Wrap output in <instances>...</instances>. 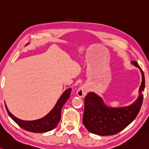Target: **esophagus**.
I'll return each mask as SVG.
<instances>
[{
	"label": "esophagus",
	"instance_id": "obj_1",
	"mask_svg": "<svg viewBox=\"0 0 149 149\" xmlns=\"http://www.w3.org/2000/svg\"><path fill=\"white\" fill-rule=\"evenodd\" d=\"M77 93L79 97L83 98L87 94V89H86V87H84V86H81V87L78 88Z\"/></svg>",
	"mask_w": 149,
	"mask_h": 149
}]
</instances>
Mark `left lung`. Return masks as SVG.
<instances>
[{"instance_id":"obj_1","label":"left lung","mask_w":149,"mask_h":149,"mask_svg":"<svg viewBox=\"0 0 149 149\" xmlns=\"http://www.w3.org/2000/svg\"><path fill=\"white\" fill-rule=\"evenodd\" d=\"M131 63L136 67L140 68L142 74V82L139 88L138 98L129 106L112 108L107 107L102 98L97 94L88 93L84 98L82 123L91 133L100 136L117 134L130 125L139 114L143 100L145 74L136 61Z\"/></svg>"}]
</instances>
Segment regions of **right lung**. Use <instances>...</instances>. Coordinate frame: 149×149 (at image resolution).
I'll return each instance as SVG.
<instances>
[{"instance_id":"right-lung-1","label":"right lung","mask_w":149,"mask_h":149,"mask_svg":"<svg viewBox=\"0 0 149 149\" xmlns=\"http://www.w3.org/2000/svg\"><path fill=\"white\" fill-rule=\"evenodd\" d=\"M72 89L69 88L63 93L56 104L50 113L40 119L35 120H23L19 119L10 113L5 104L6 111L10 118L22 129L27 131L35 132H46L55 128L61 117V110L68 98L70 97Z\"/></svg>"}]
</instances>
